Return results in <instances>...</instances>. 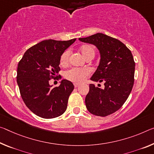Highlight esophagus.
I'll return each instance as SVG.
<instances>
[{"mask_svg": "<svg viewBox=\"0 0 154 154\" xmlns=\"http://www.w3.org/2000/svg\"><path fill=\"white\" fill-rule=\"evenodd\" d=\"M79 86V83H75V84H74V86H75V88H77V87H78Z\"/></svg>", "mask_w": 154, "mask_h": 154, "instance_id": "obj_1", "label": "esophagus"}]
</instances>
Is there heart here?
Segmentation results:
<instances>
[{
    "label": "heart",
    "mask_w": 154,
    "mask_h": 154,
    "mask_svg": "<svg viewBox=\"0 0 154 154\" xmlns=\"http://www.w3.org/2000/svg\"><path fill=\"white\" fill-rule=\"evenodd\" d=\"M79 51L83 57L86 60L88 59H92L94 57L95 51L92 46L90 45H84L82 46L79 48ZM70 55L69 50L66 51L63 53L60 57V64L66 65L68 62ZM89 74L88 70L86 69H79V68H72L64 72V77L68 80L74 82H81L84 81Z\"/></svg>",
    "instance_id": "obj_1"
}]
</instances>
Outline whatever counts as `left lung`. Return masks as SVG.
<instances>
[{
	"label": "left lung",
	"mask_w": 154,
	"mask_h": 154,
	"mask_svg": "<svg viewBox=\"0 0 154 154\" xmlns=\"http://www.w3.org/2000/svg\"><path fill=\"white\" fill-rule=\"evenodd\" d=\"M79 40L94 45L99 50V64L90 79L103 82L105 86L101 89L90 84L85 99L86 108L94 115H109L121 108L132 90L135 71L133 55L123 42L103 33Z\"/></svg>",
	"instance_id": "obj_1"
}]
</instances>
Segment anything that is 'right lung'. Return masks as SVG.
Segmentation results:
<instances>
[{
    "mask_svg": "<svg viewBox=\"0 0 154 154\" xmlns=\"http://www.w3.org/2000/svg\"><path fill=\"white\" fill-rule=\"evenodd\" d=\"M75 40L42 41L29 48L18 63L16 78L22 99L38 116L55 118L67 108L72 83L62 79L59 86L52 88L49 80L59 73L61 55Z\"/></svg>",
    "mask_w": 154,
    "mask_h": 154,
    "instance_id": "1",
    "label": "right lung"
}]
</instances>
